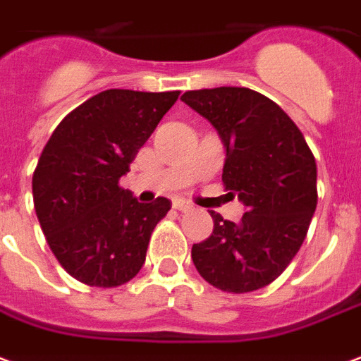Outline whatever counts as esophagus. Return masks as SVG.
I'll return each instance as SVG.
<instances>
[{
	"label": "esophagus",
	"mask_w": 361,
	"mask_h": 361,
	"mask_svg": "<svg viewBox=\"0 0 361 361\" xmlns=\"http://www.w3.org/2000/svg\"><path fill=\"white\" fill-rule=\"evenodd\" d=\"M173 207L178 209V212H190L194 206H192L190 202H186V200H173Z\"/></svg>",
	"instance_id": "esophagus-1"
}]
</instances>
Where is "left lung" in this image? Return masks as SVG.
Returning <instances> with one entry per match:
<instances>
[{
  "label": "left lung",
  "mask_w": 361,
  "mask_h": 361,
  "mask_svg": "<svg viewBox=\"0 0 361 361\" xmlns=\"http://www.w3.org/2000/svg\"><path fill=\"white\" fill-rule=\"evenodd\" d=\"M206 117L227 148L223 184L244 202L233 223L212 212L213 233L192 246V262L225 292L264 288L298 254L317 206V167L304 134L273 99L221 86L180 97Z\"/></svg>",
  "instance_id": "1"
}]
</instances>
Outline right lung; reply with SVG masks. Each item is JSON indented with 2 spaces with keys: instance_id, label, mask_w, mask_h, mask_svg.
Returning a JSON list of instances; mask_svg holds the SVG:
<instances>
[{
  "instance_id": "add662e5",
  "label": "right lung",
  "mask_w": 361,
  "mask_h": 361,
  "mask_svg": "<svg viewBox=\"0 0 361 361\" xmlns=\"http://www.w3.org/2000/svg\"><path fill=\"white\" fill-rule=\"evenodd\" d=\"M178 94L99 92L57 125L42 152L34 209L57 262L84 285H125L146 262L149 236L171 202L140 204L119 180Z\"/></svg>"
}]
</instances>
